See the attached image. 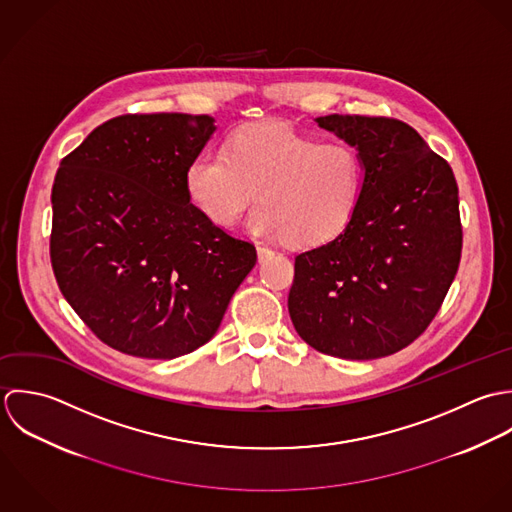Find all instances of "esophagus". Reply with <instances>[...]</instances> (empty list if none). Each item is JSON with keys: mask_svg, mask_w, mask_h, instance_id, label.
I'll list each match as a JSON object with an SVG mask.
<instances>
[{"mask_svg": "<svg viewBox=\"0 0 512 512\" xmlns=\"http://www.w3.org/2000/svg\"><path fill=\"white\" fill-rule=\"evenodd\" d=\"M257 255H259V261H265V259H269L271 255H275V251L269 249V247H265V245H257Z\"/></svg>", "mask_w": 512, "mask_h": 512, "instance_id": "34e87169", "label": "esophagus"}]
</instances>
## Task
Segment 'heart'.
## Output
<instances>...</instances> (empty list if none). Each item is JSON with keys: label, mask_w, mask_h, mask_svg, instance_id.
<instances>
[{"label": "heart", "mask_w": 512, "mask_h": 512, "mask_svg": "<svg viewBox=\"0 0 512 512\" xmlns=\"http://www.w3.org/2000/svg\"><path fill=\"white\" fill-rule=\"evenodd\" d=\"M184 184L190 202L219 227L237 223L259 190L263 205L249 219L251 231L314 247L336 239L356 215L364 162L346 142L263 120L233 130L221 152L196 154Z\"/></svg>", "instance_id": "1"}]
</instances>
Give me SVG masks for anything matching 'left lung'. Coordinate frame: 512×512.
Returning <instances> with one entry per match:
<instances>
[{
	"mask_svg": "<svg viewBox=\"0 0 512 512\" xmlns=\"http://www.w3.org/2000/svg\"><path fill=\"white\" fill-rule=\"evenodd\" d=\"M316 122L358 148L364 192L336 239L295 257L291 320L322 354L390 356L427 330L457 275L459 188L447 160L398 118L328 114Z\"/></svg>",
	"mask_w": 512,
	"mask_h": 512,
	"instance_id": "obj_1",
	"label": "left lung"
}]
</instances>
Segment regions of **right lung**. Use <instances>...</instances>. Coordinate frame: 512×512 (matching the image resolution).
Here are the masks:
<instances>
[{
    "instance_id": "1",
    "label": "right lung",
    "mask_w": 512,
    "mask_h": 512,
    "mask_svg": "<svg viewBox=\"0 0 512 512\" xmlns=\"http://www.w3.org/2000/svg\"><path fill=\"white\" fill-rule=\"evenodd\" d=\"M213 130L209 114H122L61 160L51 267L67 303L118 352L170 360L198 350L255 267V245L186 194V168Z\"/></svg>"
}]
</instances>
